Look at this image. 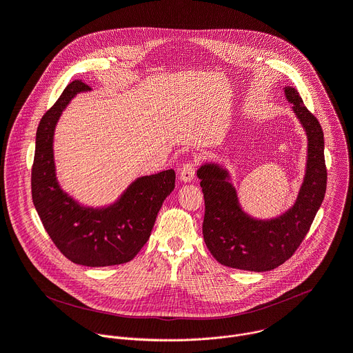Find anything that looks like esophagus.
Here are the masks:
<instances>
[{
  "label": "esophagus",
  "instance_id": "obj_1",
  "mask_svg": "<svg viewBox=\"0 0 353 353\" xmlns=\"http://www.w3.org/2000/svg\"><path fill=\"white\" fill-rule=\"evenodd\" d=\"M194 176H195V165L188 162L185 165H183L179 170V177L181 181L184 183H190L194 180Z\"/></svg>",
  "mask_w": 353,
  "mask_h": 353
}]
</instances>
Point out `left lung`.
Masks as SVG:
<instances>
[{
    "instance_id": "8db88e82",
    "label": "left lung",
    "mask_w": 353,
    "mask_h": 353,
    "mask_svg": "<svg viewBox=\"0 0 353 353\" xmlns=\"http://www.w3.org/2000/svg\"><path fill=\"white\" fill-rule=\"evenodd\" d=\"M285 96L309 141L305 179L292 208L278 218L256 219L241 210L226 169L205 163L196 172L205 199L204 240L222 265L254 272L279 267L303 241L321 207L327 188L324 134L294 88L286 86Z\"/></svg>"
}]
</instances>
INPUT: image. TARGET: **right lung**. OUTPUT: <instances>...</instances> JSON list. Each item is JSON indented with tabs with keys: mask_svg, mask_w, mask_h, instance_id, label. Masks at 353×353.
<instances>
[{
	"mask_svg": "<svg viewBox=\"0 0 353 353\" xmlns=\"http://www.w3.org/2000/svg\"><path fill=\"white\" fill-rule=\"evenodd\" d=\"M90 90L77 79L41 117L32 166V198L41 223L56 247L72 263L109 267L131 261L148 241L165 198L174 190L173 169L137 179L114 204L105 208L79 205L56 177L53 135L56 124L79 93Z\"/></svg>",
	"mask_w": 353,
	"mask_h": 353,
	"instance_id": "obj_1",
	"label": "right lung"
}]
</instances>
